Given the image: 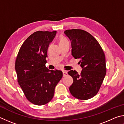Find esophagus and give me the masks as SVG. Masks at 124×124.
I'll use <instances>...</instances> for the list:
<instances>
[{
	"mask_svg": "<svg viewBox=\"0 0 124 124\" xmlns=\"http://www.w3.org/2000/svg\"><path fill=\"white\" fill-rule=\"evenodd\" d=\"M62 74H63V77L66 76L68 75V72H67L65 71H62Z\"/></svg>",
	"mask_w": 124,
	"mask_h": 124,
	"instance_id": "34e87169",
	"label": "esophagus"
}]
</instances>
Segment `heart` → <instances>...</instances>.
<instances>
[{"instance_id": "b5f03b06", "label": "heart", "mask_w": 124, "mask_h": 124, "mask_svg": "<svg viewBox=\"0 0 124 124\" xmlns=\"http://www.w3.org/2000/svg\"><path fill=\"white\" fill-rule=\"evenodd\" d=\"M66 40H67V39L65 38H64V37L62 36H61L59 38V43L64 42V41H65Z\"/></svg>"}]
</instances>
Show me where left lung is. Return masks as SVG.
<instances>
[{
	"instance_id": "obj_1",
	"label": "left lung",
	"mask_w": 124,
	"mask_h": 124,
	"mask_svg": "<svg viewBox=\"0 0 124 124\" xmlns=\"http://www.w3.org/2000/svg\"><path fill=\"white\" fill-rule=\"evenodd\" d=\"M65 34L71 41L72 55L80 59L81 74L71 70L68 74L73 82L69 90L75 98L86 100L98 93L106 74L105 53L97 41L87 31L81 29L66 30Z\"/></svg>"
}]
</instances>
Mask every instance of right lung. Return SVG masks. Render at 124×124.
Listing matches in <instances>:
<instances>
[{
  "instance_id": "obj_1",
  "label": "right lung",
  "mask_w": 124,
  "mask_h": 124,
  "mask_svg": "<svg viewBox=\"0 0 124 124\" xmlns=\"http://www.w3.org/2000/svg\"><path fill=\"white\" fill-rule=\"evenodd\" d=\"M56 33L38 31L23 42L15 62L17 80L26 98L34 105H45L53 99L62 71L45 66L47 49Z\"/></svg>"
}]
</instances>
